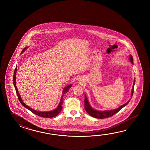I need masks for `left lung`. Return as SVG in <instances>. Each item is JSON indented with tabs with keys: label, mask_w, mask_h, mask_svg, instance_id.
<instances>
[{
	"label": "left lung",
	"mask_w": 150,
	"mask_h": 150,
	"mask_svg": "<svg viewBox=\"0 0 150 150\" xmlns=\"http://www.w3.org/2000/svg\"><path fill=\"white\" fill-rule=\"evenodd\" d=\"M129 59L130 60L131 62L133 64L134 63L133 57H132V56L131 55H130ZM134 83H135V79H134V85H133L132 92H131V97L132 96L133 93H134ZM130 100H129L127 103H125L123 105H121L118 108L115 109H114V110H105V111H98V110H96L93 109L91 107V106L89 105L88 100V99H87V98L86 96V94H85V100H84V102H85V109L89 115H91V116H92L93 117L100 118V119L108 118V117H111L112 116H113L116 113H117V112H119L122 108H123L125 105H127L128 103L130 102Z\"/></svg>",
	"instance_id": "left-lung-1"
}]
</instances>
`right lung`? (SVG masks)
<instances>
[{
    "label": "right lung",
    "mask_w": 150,
    "mask_h": 150,
    "mask_svg": "<svg viewBox=\"0 0 150 150\" xmlns=\"http://www.w3.org/2000/svg\"><path fill=\"white\" fill-rule=\"evenodd\" d=\"M27 48V47L24 48L23 49L22 52H21V53H23V52L25 51ZM16 70H17V67H16V69H15V70H14V74H13V84H14V86L15 89H16V94H17V96L18 97V99L19 100L20 102L21 103V105H23L26 108L28 109L30 112H32L33 113H34L35 115H38V116H40V117H42L52 118V117H54L56 116L58 114H59V112H61L62 109V105H63V96H64V94H66L68 92L69 89H70L72 85H68L67 87H65L64 89H63V95L62 96L61 101H60V102L59 103V105H58L57 108L55 109L54 110L49 111V112H38V111L35 110L34 109L30 108L29 106L26 105L25 103L23 102V100L21 99V96H20L19 93L18 92V88L16 87Z\"/></svg>",
    "instance_id": "1"
}]
</instances>
